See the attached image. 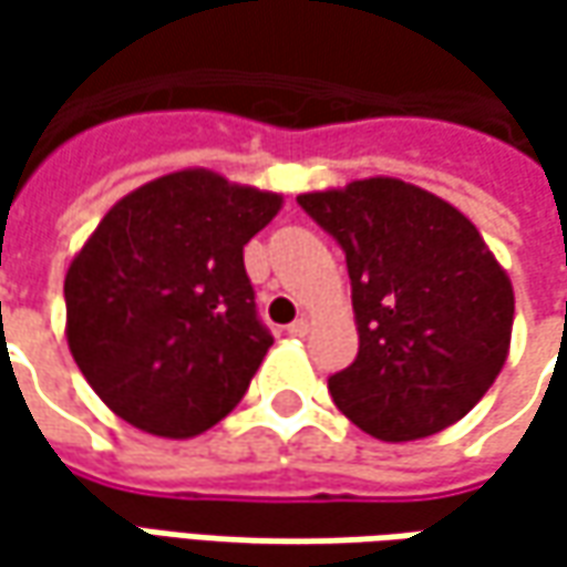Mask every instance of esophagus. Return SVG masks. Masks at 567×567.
Returning a JSON list of instances; mask_svg holds the SVG:
<instances>
[{"label":"esophagus","instance_id":"esophagus-1","mask_svg":"<svg viewBox=\"0 0 567 567\" xmlns=\"http://www.w3.org/2000/svg\"><path fill=\"white\" fill-rule=\"evenodd\" d=\"M287 334L290 338H306L309 334V318H296L293 324H287Z\"/></svg>","mask_w":567,"mask_h":567}]
</instances>
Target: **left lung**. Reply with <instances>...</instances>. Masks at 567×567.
Masks as SVG:
<instances>
[{
	"label": "left lung",
	"mask_w": 567,
	"mask_h": 567,
	"mask_svg": "<svg viewBox=\"0 0 567 567\" xmlns=\"http://www.w3.org/2000/svg\"><path fill=\"white\" fill-rule=\"evenodd\" d=\"M296 202L347 255L360 353L328 379L340 413L381 442L464 420L508 360L514 324L512 280L480 229L391 176Z\"/></svg>",
	"instance_id": "1"
}]
</instances>
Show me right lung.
I'll return each instance as SVG.
<instances>
[{
    "mask_svg": "<svg viewBox=\"0 0 567 567\" xmlns=\"http://www.w3.org/2000/svg\"><path fill=\"white\" fill-rule=\"evenodd\" d=\"M284 195L176 169L106 210L65 274V338L125 423L192 439L243 401L274 338L243 249Z\"/></svg>",
    "mask_w": 567,
    "mask_h": 567,
    "instance_id": "1",
    "label": "right lung"
}]
</instances>
